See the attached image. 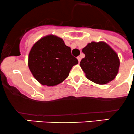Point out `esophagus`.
Wrapping results in <instances>:
<instances>
[{"label": "esophagus", "instance_id": "1", "mask_svg": "<svg viewBox=\"0 0 134 134\" xmlns=\"http://www.w3.org/2000/svg\"><path fill=\"white\" fill-rule=\"evenodd\" d=\"M77 59L79 60V62L80 63V61H81V58L80 56H78L77 57Z\"/></svg>", "mask_w": 134, "mask_h": 134}]
</instances>
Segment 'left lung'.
I'll return each instance as SVG.
<instances>
[{"instance_id": "1", "label": "left lung", "mask_w": 134, "mask_h": 134, "mask_svg": "<svg viewBox=\"0 0 134 134\" xmlns=\"http://www.w3.org/2000/svg\"><path fill=\"white\" fill-rule=\"evenodd\" d=\"M82 52L85 56L80 65L87 79L98 84H106L115 79L120 66L119 58L107 43L92 42Z\"/></svg>"}]
</instances>
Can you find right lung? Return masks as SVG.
<instances>
[{
  "mask_svg": "<svg viewBox=\"0 0 134 134\" xmlns=\"http://www.w3.org/2000/svg\"><path fill=\"white\" fill-rule=\"evenodd\" d=\"M79 61L71 55L70 47L63 39L48 35L36 42L28 56V67L40 83L53 86L68 76L72 67Z\"/></svg>",
  "mask_w": 134,
  "mask_h": 134,
  "instance_id": "add662e5",
  "label": "right lung"
}]
</instances>
